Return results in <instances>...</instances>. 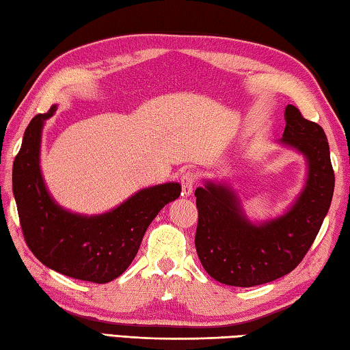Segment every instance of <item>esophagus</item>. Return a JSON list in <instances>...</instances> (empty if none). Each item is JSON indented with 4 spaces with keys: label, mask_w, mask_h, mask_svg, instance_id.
I'll list each match as a JSON object with an SVG mask.
<instances>
[{
    "label": "esophagus",
    "mask_w": 350,
    "mask_h": 350,
    "mask_svg": "<svg viewBox=\"0 0 350 350\" xmlns=\"http://www.w3.org/2000/svg\"><path fill=\"white\" fill-rule=\"evenodd\" d=\"M194 183H196V173L193 170H185L180 176V185L183 196H191Z\"/></svg>",
    "instance_id": "1"
}]
</instances>
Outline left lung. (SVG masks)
<instances>
[{
    "label": "left lung",
    "mask_w": 350,
    "mask_h": 350,
    "mask_svg": "<svg viewBox=\"0 0 350 350\" xmlns=\"http://www.w3.org/2000/svg\"><path fill=\"white\" fill-rule=\"evenodd\" d=\"M284 118L280 144L307 162L304 187L284 215L252 222L227 182L205 180L194 191L198 256L206 273L227 286L253 287L290 273L309 252L330 208L335 174L323 128L306 120L293 105L286 106Z\"/></svg>",
    "instance_id": "left-lung-1"
}]
</instances>
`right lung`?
Listing matches in <instances>:
<instances>
[{
    "label": "right lung",
    "instance_id": "add662e5",
    "mask_svg": "<svg viewBox=\"0 0 350 350\" xmlns=\"http://www.w3.org/2000/svg\"><path fill=\"white\" fill-rule=\"evenodd\" d=\"M57 106L35 116L25 131L12 170V187L26 244L46 267L97 284L120 276L133 262L148 225L165 205L180 196V183L140 189L103 215H79L55 202L41 174L44 122Z\"/></svg>",
    "mask_w": 350,
    "mask_h": 350
}]
</instances>
